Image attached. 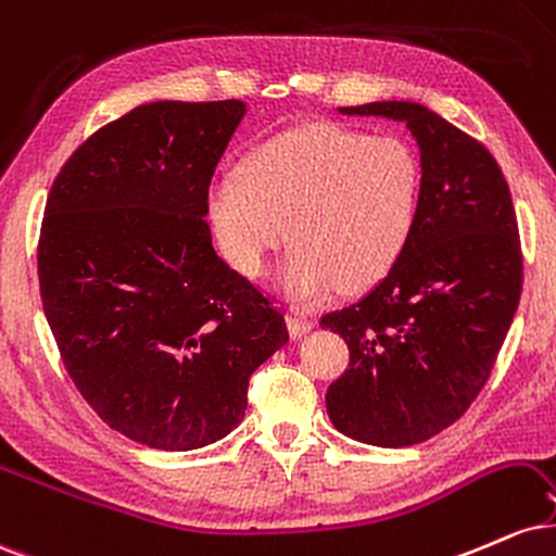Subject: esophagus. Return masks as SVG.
<instances>
[{
  "label": "esophagus",
  "mask_w": 556,
  "mask_h": 556,
  "mask_svg": "<svg viewBox=\"0 0 556 556\" xmlns=\"http://www.w3.org/2000/svg\"><path fill=\"white\" fill-rule=\"evenodd\" d=\"M286 325H289L291 338H302V336H306V332H309L312 328H315V323H312V319L299 317V315H289V317H286Z\"/></svg>",
  "instance_id": "1"
}]
</instances>
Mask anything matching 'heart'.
Instances as JSON below:
<instances>
[{
  "mask_svg": "<svg viewBox=\"0 0 556 556\" xmlns=\"http://www.w3.org/2000/svg\"><path fill=\"white\" fill-rule=\"evenodd\" d=\"M421 198V166L406 142L341 124H304L254 146L237 174L215 179L205 213L220 252L241 276H260L286 239L293 302L364 291L393 270Z\"/></svg>",
  "mask_w": 556,
  "mask_h": 556,
  "instance_id": "1",
  "label": "heart"
}]
</instances>
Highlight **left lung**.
<instances>
[{
    "mask_svg": "<svg viewBox=\"0 0 556 556\" xmlns=\"http://www.w3.org/2000/svg\"><path fill=\"white\" fill-rule=\"evenodd\" d=\"M403 122L421 153L414 233L367 296L319 319L349 343L325 403L338 432L419 445L466 414L510 330L523 289L518 218L494 155L421 103L338 109Z\"/></svg>",
    "mask_w": 556,
    "mask_h": 556,
    "instance_id": "left-lung-1",
    "label": "left lung"
}]
</instances>
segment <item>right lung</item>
I'll return each mask as SVG.
<instances>
[{
  "instance_id": "1",
  "label": "right lung",
  "mask_w": 556,
  "mask_h": 556,
  "mask_svg": "<svg viewBox=\"0 0 556 556\" xmlns=\"http://www.w3.org/2000/svg\"><path fill=\"white\" fill-rule=\"evenodd\" d=\"M244 114L237 98L142 103L90 135L46 200L38 280L64 367L111 429L168 453L231 432L252 371L289 341L205 220Z\"/></svg>"
}]
</instances>
